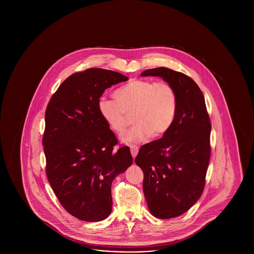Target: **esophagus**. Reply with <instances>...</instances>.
Here are the masks:
<instances>
[{
  "mask_svg": "<svg viewBox=\"0 0 254 254\" xmlns=\"http://www.w3.org/2000/svg\"><path fill=\"white\" fill-rule=\"evenodd\" d=\"M138 151H139V148H138L137 145H130V152H131L133 158L136 157Z\"/></svg>",
  "mask_w": 254,
  "mask_h": 254,
  "instance_id": "esophagus-1",
  "label": "esophagus"
}]
</instances>
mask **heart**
Segmentation results:
<instances>
[{
    "label": "heart",
    "mask_w": 254,
    "mask_h": 254,
    "mask_svg": "<svg viewBox=\"0 0 254 254\" xmlns=\"http://www.w3.org/2000/svg\"><path fill=\"white\" fill-rule=\"evenodd\" d=\"M115 100L102 97L98 109L109 128L117 134L127 129L132 113L134 126L122 140L127 144L160 137L169 131L178 111V94L166 81L134 79L114 91Z\"/></svg>",
    "instance_id": "obj_1"
}]
</instances>
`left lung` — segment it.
Listing matches in <instances>:
<instances>
[{
	"label": "left lung",
	"mask_w": 254,
	"mask_h": 254,
	"mask_svg": "<svg viewBox=\"0 0 254 254\" xmlns=\"http://www.w3.org/2000/svg\"><path fill=\"white\" fill-rule=\"evenodd\" d=\"M174 86L178 111L168 132L142 145L135 163L144 172L143 190L151 214L160 219L188 211L205 188L210 157L211 124L200 87L184 73L168 67L147 69Z\"/></svg>",
	"instance_id": "8db88e82"
}]
</instances>
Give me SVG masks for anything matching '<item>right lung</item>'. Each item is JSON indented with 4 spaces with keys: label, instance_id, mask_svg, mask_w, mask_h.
<instances>
[{
    "label": "right lung",
    "instance_id": "add662e5",
    "mask_svg": "<svg viewBox=\"0 0 254 254\" xmlns=\"http://www.w3.org/2000/svg\"><path fill=\"white\" fill-rule=\"evenodd\" d=\"M126 81L121 73L102 68L73 73L47 107V176L63 207L83 221L109 217L112 181L132 164L128 146L114 149L119 141L98 109L105 89Z\"/></svg>",
    "mask_w": 254,
    "mask_h": 254
}]
</instances>
